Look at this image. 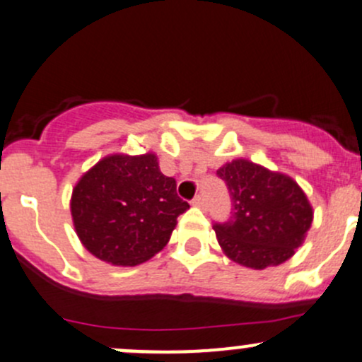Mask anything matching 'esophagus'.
<instances>
[{
	"label": "esophagus",
	"mask_w": 362,
	"mask_h": 362,
	"mask_svg": "<svg viewBox=\"0 0 362 362\" xmlns=\"http://www.w3.org/2000/svg\"><path fill=\"white\" fill-rule=\"evenodd\" d=\"M192 204H194V206H198V208H204V198L202 194H198L194 199H192Z\"/></svg>",
	"instance_id": "esophagus-1"
}]
</instances>
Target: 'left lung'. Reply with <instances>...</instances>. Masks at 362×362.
Instances as JSON below:
<instances>
[{"mask_svg": "<svg viewBox=\"0 0 362 362\" xmlns=\"http://www.w3.org/2000/svg\"><path fill=\"white\" fill-rule=\"evenodd\" d=\"M233 211L228 222H215L218 245L231 261L252 269L279 266L305 242L313 221L308 198L287 175L247 159L218 168Z\"/></svg>", "mask_w": 362, "mask_h": 362, "instance_id": "1", "label": "left lung"}]
</instances>
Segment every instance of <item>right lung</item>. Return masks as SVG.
Returning <instances> with one entry per match:
<instances>
[{
	"instance_id": "right-lung-1",
	"label": "right lung",
	"mask_w": 362,
	"mask_h": 362,
	"mask_svg": "<svg viewBox=\"0 0 362 362\" xmlns=\"http://www.w3.org/2000/svg\"><path fill=\"white\" fill-rule=\"evenodd\" d=\"M73 226L82 245L115 266L148 261L170 242L177 217L189 208L175 178L160 173L158 156L112 154L73 189Z\"/></svg>"
}]
</instances>
